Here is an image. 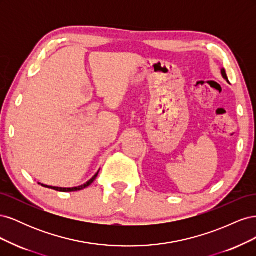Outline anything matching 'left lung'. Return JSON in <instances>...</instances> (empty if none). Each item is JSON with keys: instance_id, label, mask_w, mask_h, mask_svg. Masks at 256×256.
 <instances>
[{"instance_id": "left-lung-1", "label": "left lung", "mask_w": 256, "mask_h": 256, "mask_svg": "<svg viewBox=\"0 0 256 256\" xmlns=\"http://www.w3.org/2000/svg\"><path fill=\"white\" fill-rule=\"evenodd\" d=\"M221 74H222V76H223V78L226 79L228 82V76H226V70H224V68H222L221 69Z\"/></svg>"}]
</instances>
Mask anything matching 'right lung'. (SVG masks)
I'll use <instances>...</instances> for the list:
<instances>
[{
	"label": "right lung",
	"instance_id": "add662e5",
	"mask_svg": "<svg viewBox=\"0 0 256 256\" xmlns=\"http://www.w3.org/2000/svg\"><path fill=\"white\" fill-rule=\"evenodd\" d=\"M98 173H99V171L92 176V178H90V180L88 182H85L84 184H81V186H79V187H74V188H60V187H51V186H47V184H42V186H44V187H47V188H50V189H53V190H56V191H62V192H72V191H79V190H83L84 188H86V187H88V186L94 182L95 180H96V177H97V175H98Z\"/></svg>",
	"mask_w": 256,
	"mask_h": 256
}]
</instances>
